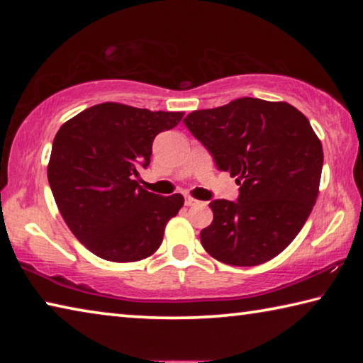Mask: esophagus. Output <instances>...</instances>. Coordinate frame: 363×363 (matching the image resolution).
I'll use <instances>...</instances> for the list:
<instances>
[{
  "mask_svg": "<svg viewBox=\"0 0 363 363\" xmlns=\"http://www.w3.org/2000/svg\"><path fill=\"white\" fill-rule=\"evenodd\" d=\"M199 203H201V201L195 200L194 196H186V205L187 206H194V205H199Z\"/></svg>",
  "mask_w": 363,
  "mask_h": 363,
  "instance_id": "esophagus-1",
  "label": "esophagus"
}]
</instances>
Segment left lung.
I'll list each match as a JSON object with an SVG mask.
<instances>
[{"label": "left lung", "mask_w": 363, "mask_h": 363, "mask_svg": "<svg viewBox=\"0 0 363 363\" xmlns=\"http://www.w3.org/2000/svg\"><path fill=\"white\" fill-rule=\"evenodd\" d=\"M184 123L240 186L238 201L210 203L213 223L200 233L206 253L243 267L280 255L303 229L320 186L323 149L309 120L288 102L242 97L194 110Z\"/></svg>", "instance_id": "left-lung-1"}]
</instances>
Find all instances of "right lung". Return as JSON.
<instances>
[{
	"instance_id": "right-lung-1",
	"label": "right lung",
	"mask_w": 363,
	"mask_h": 363,
	"mask_svg": "<svg viewBox=\"0 0 363 363\" xmlns=\"http://www.w3.org/2000/svg\"><path fill=\"white\" fill-rule=\"evenodd\" d=\"M182 116L104 102L60 126L48 181L65 224L91 253L134 262L160 248L184 196L152 194L134 177L140 167H149L157 134L174 128Z\"/></svg>"
}]
</instances>
